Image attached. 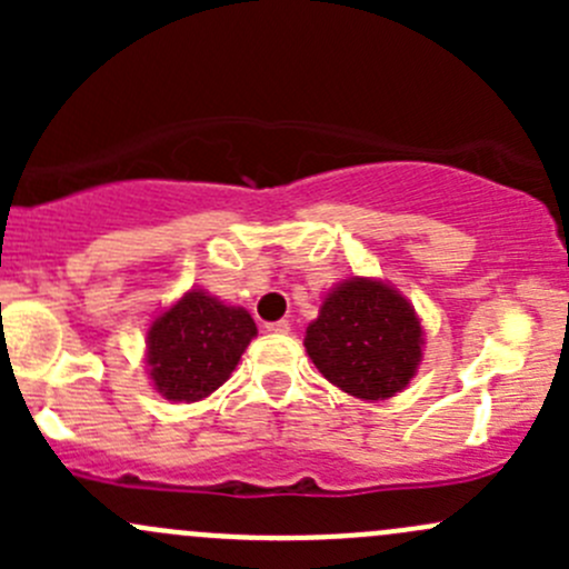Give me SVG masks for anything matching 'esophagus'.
Segmentation results:
<instances>
[{
  "label": "esophagus",
  "instance_id": "obj_1",
  "mask_svg": "<svg viewBox=\"0 0 569 569\" xmlns=\"http://www.w3.org/2000/svg\"><path fill=\"white\" fill-rule=\"evenodd\" d=\"M269 332H278V336H286V332L291 330V325L286 319H278V321H269L267 325Z\"/></svg>",
  "mask_w": 569,
  "mask_h": 569
}]
</instances>
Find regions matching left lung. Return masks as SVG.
Wrapping results in <instances>:
<instances>
[{"label": "left lung", "instance_id": "1", "mask_svg": "<svg viewBox=\"0 0 569 569\" xmlns=\"http://www.w3.org/2000/svg\"><path fill=\"white\" fill-rule=\"evenodd\" d=\"M306 349L332 386L358 399H388L421 363V321L410 302L380 280L352 278L321 302Z\"/></svg>", "mask_w": 569, "mask_h": 569}]
</instances>
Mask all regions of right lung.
I'll use <instances>...</instances> for the list:
<instances>
[{
	"instance_id": "add662e5",
	"label": "right lung",
	"mask_w": 569,
	"mask_h": 569,
	"mask_svg": "<svg viewBox=\"0 0 569 569\" xmlns=\"http://www.w3.org/2000/svg\"><path fill=\"white\" fill-rule=\"evenodd\" d=\"M256 321L244 308L189 291L148 330V366L157 391L170 401H198L237 369Z\"/></svg>"
}]
</instances>
